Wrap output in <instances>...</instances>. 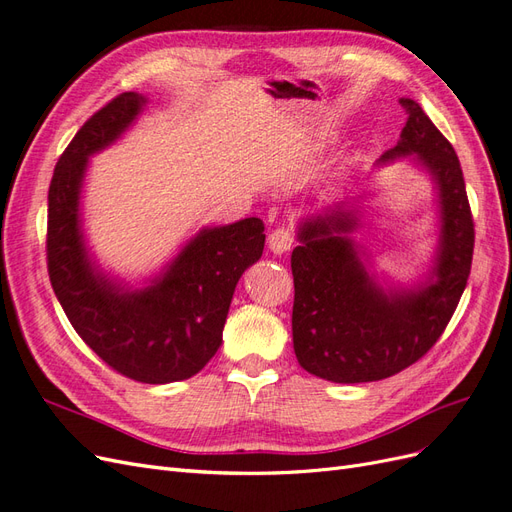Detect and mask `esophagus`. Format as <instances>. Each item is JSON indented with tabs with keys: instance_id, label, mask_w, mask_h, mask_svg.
<instances>
[{
	"instance_id": "esophagus-1",
	"label": "esophagus",
	"mask_w": 512,
	"mask_h": 512,
	"mask_svg": "<svg viewBox=\"0 0 512 512\" xmlns=\"http://www.w3.org/2000/svg\"><path fill=\"white\" fill-rule=\"evenodd\" d=\"M294 243V235L290 228H275L269 235V250L273 254H286Z\"/></svg>"
}]
</instances>
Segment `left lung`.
<instances>
[{"label":"left lung","instance_id":"1","mask_svg":"<svg viewBox=\"0 0 512 512\" xmlns=\"http://www.w3.org/2000/svg\"><path fill=\"white\" fill-rule=\"evenodd\" d=\"M399 104L408 121L378 164L412 156L436 183V267L418 288L384 290L350 239L352 209L335 207L301 224L290 258L292 344L305 371L331 382H374L416 363L444 333L470 277L474 222L457 153L414 100Z\"/></svg>","mask_w":512,"mask_h":512}]
</instances>
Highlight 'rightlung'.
Returning a JSON list of instances; mask_svg holds the SVG:
<instances>
[{"mask_svg":"<svg viewBox=\"0 0 512 512\" xmlns=\"http://www.w3.org/2000/svg\"><path fill=\"white\" fill-rule=\"evenodd\" d=\"M145 102L134 91L113 98L61 153L49 188L46 265L74 331L108 367L136 382L166 384L192 378L218 352L232 292L265 250V224L245 218L203 228L141 290L96 269L79 211L87 160L115 143Z\"/></svg>","mask_w":512,"mask_h":512,"instance_id":"1","label":"right lung"}]
</instances>
